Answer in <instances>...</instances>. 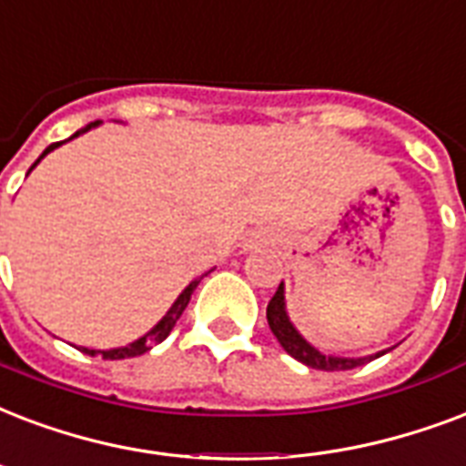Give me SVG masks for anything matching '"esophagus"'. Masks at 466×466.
Here are the masks:
<instances>
[{
  "label": "esophagus",
  "mask_w": 466,
  "mask_h": 466,
  "mask_svg": "<svg viewBox=\"0 0 466 466\" xmlns=\"http://www.w3.org/2000/svg\"><path fill=\"white\" fill-rule=\"evenodd\" d=\"M273 241H276V239H273L271 232H254L247 239V248H251V251H258V248L271 247Z\"/></svg>",
  "instance_id": "1"
}]
</instances>
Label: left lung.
<instances>
[{
  "mask_svg": "<svg viewBox=\"0 0 466 466\" xmlns=\"http://www.w3.org/2000/svg\"><path fill=\"white\" fill-rule=\"evenodd\" d=\"M266 319H268V328L280 342V347L289 351L290 357L298 361H303L305 367L310 369H322V371H344V369L364 367L367 361L381 357L383 351H376L371 357H332V354H322L315 350L310 342H305V337L293 328L289 312H286V289L283 283L276 290V296L268 300L266 308Z\"/></svg>",
  "mask_w": 466,
  "mask_h": 466,
  "instance_id": "1",
  "label": "left lung"
}]
</instances>
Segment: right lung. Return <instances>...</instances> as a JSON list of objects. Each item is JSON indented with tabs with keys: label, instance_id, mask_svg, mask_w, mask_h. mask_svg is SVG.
<instances>
[{
	"label": "right lung",
	"instance_id": "1",
	"mask_svg": "<svg viewBox=\"0 0 466 466\" xmlns=\"http://www.w3.org/2000/svg\"><path fill=\"white\" fill-rule=\"evenodd\" d=\"M97 124L99 122L87 124V127H83V129H80V131H76V134H73V137H70V138L80 137V134H85V131H90L92 127H97ZM60 144H63V141H58V144H51V147L46 148L44 154L38 156V161H35L34 166H31V168H28V173H31V170H34L35 166H38V163H41V158H44V156L51 154L53 148H58ZM205 276H208V273H205ZM200 280L202 279L193 280V283H190V286H187V289L176 298V303L170 305V310L166 312V315H163L161 319H158V325H154V328L148 329V332L144 337H138L137 342L127 344V347H116V350H87V347H77V350L85 351V354H90V357H95V354H102V360H129V357H138V354H144V351L151 350L154 344H161L163 339H166V337L170 335V329L176 328L177 318H180V315H183V310H186V308H187V303H190V296H193V290L198 289V283H200Z\"/></svg>",
	"mask_w": 466,
	"mask_h": 466
}]
</instances>
